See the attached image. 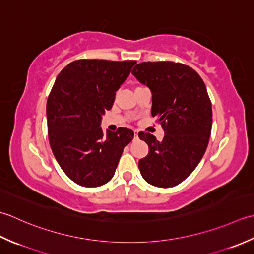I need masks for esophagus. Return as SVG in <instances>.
Here are the masks:
<instances>
[{"mask_svg": "<svg viewBox=\"0 0 254 254\" xmlns=\"http://www.w3.org/2000/svg\"><path fill=\"white\" fill-rule=\"evenodd\" d=\"M137 138H138V132L134 131V139H137Z\"/></svg>", "mask_w": 254, "mask_h": 254, "instance_id": "34e87169", "label": "esophagus"}]
</instances>
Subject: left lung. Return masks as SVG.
Returning a JSON list of instances; mask_svg holds the SVG:
<instances>
[{
	"label": "left lung",
	"mask_w": 254,
	"mask_h": 254,
	"mask_svg": "<svg viewBox=\"0 0 254 254\" xmlns=\"http://www.w3.org/2000/svg\"><path fill=\"white\" fill-rule=\"evenodd\" d=\"M131 73L151 91V115L164 130L161 141L138 133L149 146L139 170L149 184L172 188L197 167L209 141L213 111L206 85L190 66L172 61L141 62Z\"/></svg>",
	"instance_id": "left-lung-1"
}]
</instances>
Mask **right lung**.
<instances>
[{"label":"right lung","mask_w":254,"mask_h":254,"mask_svg":"<svg viewBox=\"0 0 254 254\" xmlns=\"http://www.w3.org/2000/svg\"><path fill=\"white\" fill-rule=\"evenodd\" d=\"M136 61L81 59L56 79L47 101L48 138L62 171L81 186L96 188L110 181L133 131L103 132L102 116Z\"/></svg>","instance_id":"obj_1"}]
</instances>
